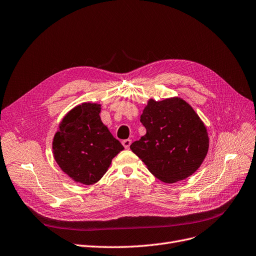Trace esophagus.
Instances as JSON below:
<instances>
[{
    "label": "esophagus",
    "mask_w": 256,
    "mask_h": 256,
    "mask_svg": "<svg viewBox=\"0 0 256 256\" xmlns=\"http://www.w3.org/2000/svg\"><path fill=\"white\" fill-rule=\"evenodd\" d=\"M130 144H132V140L130 139H126V140L122 141V146H124L126 148H130Z\"/></svg>",
    "instance_id": "obj_1"
}]
</instances>
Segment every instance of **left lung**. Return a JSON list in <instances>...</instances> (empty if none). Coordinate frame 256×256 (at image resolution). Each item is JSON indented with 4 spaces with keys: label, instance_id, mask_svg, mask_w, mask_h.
I'll list each match as a JSON object with an SVG mask.
<instances>
[{
    "label": "left lung",
    "instance_id": "left-lung-1",
    "mask_svg": "<svg viewBox=\"0 0 256 256\" xmlns=\"http://www.w3.org/2000/svg\"><path fill=\"white\" fill-rule=\"evenodd\" d=\"M140 121L146 134L130 144L132 152L165 183L190 176L203 163L209 148L204 122L180 97L150 99Z\"/></svg>",
    "mask_w": 256,
    "mask_h": 256
}]
</instances>
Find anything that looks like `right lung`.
I'll return each mask as SVG.
<instances>
[{
	"instance_id": "add662e5",
	"label": "right lung",
	"mask_w": 256,
	"mask_h": 256,
	"mask_svg": "<svg viewBox=\"0 0 256 256\" xmlns=\"http://www.w3.org/2000/svg\"><path fill=\"white\" fill-rule=\"evenodd\" d=\"M100 110L98 104L76 106L62 118L54 135L53 157L76 183L98 182L113 158L124 148L102 124Z\"/></svg>"
}]
</instances>
